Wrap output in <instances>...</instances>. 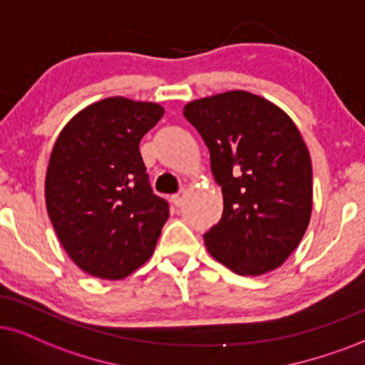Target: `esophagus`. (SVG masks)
<instances>
[{
	"mask_svg": "<svg viewBox=\"0 0 365 365\" xmlns=\"http://www.w3.org/2000/svg\"><path fill=\"white\" fill-rule=\"evenodd\" d=\"M185 197H187L185 188H182L178 193H175V195L172 197V202L175 204V207H182L183 202H185Z\"/></svg>",
	"mask_w": 365,
	"mask_h": 365,
	"instance_id": "esophagus-1",
	"label": "esophagus"
}]
</instances>
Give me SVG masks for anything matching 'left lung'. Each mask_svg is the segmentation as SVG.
I'll return each instance as SVG.
<instances>
[{
  "label": "left lung",
  "mask_w": 365,
  "mask_h": 365,
  "mask_svg": "<svg viewBox=\"0 0 365 365\" xmlns=\"http://www.w3.org/2000/svg\"><path fill=\"white\" fill-rule=\"evenodd\" d=\"M183 116L210 151L224 210L204 234L237 274H264L298 247L312 215V160L284 110L246 91L197 99Z\"/></svg>",
  "instance_id": "1"
}]
</instances>
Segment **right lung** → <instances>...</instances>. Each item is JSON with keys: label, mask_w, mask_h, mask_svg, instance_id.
Instances as JSON below:
<instances>
[{"label": "right lung", "mask_w": 365, "mask_h": 365, "mask_svg": "<svg viewBox=\"0 0 365 365\" xmlns=\"http://www.w3.org/2000/svg\"><path fill=\"white\" fill-rule=\"evenodd\" d=\"M163 108L108 98L76 114L50 155L45 200L58 241L91 276L121 279L153 255L170 209L155 195L141 138Z\"/></svg>", "instance_id": "obj_1"}]
</instances>
